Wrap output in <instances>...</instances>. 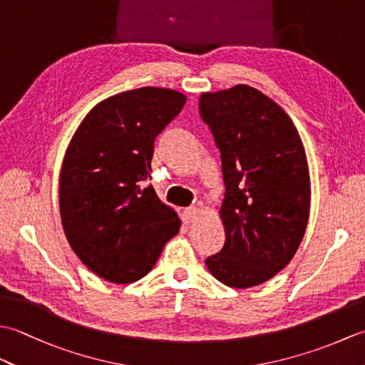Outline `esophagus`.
<instances>
[{
	"label": "esophagus",
	"instance_id": "obj_1",
	"mask_svg": "<svg viewBox=\"0 0 365 365\" xmlns=\"http://www.w3.org/2000/svg\"><path fill=\"white\" fill-rule=\"evenodd\" d=\"M182 218L187 224L195 222L199 218V208L197 207H190V208H185L183 213H182Z\"/></svg>",
	"mask_w": 365,
	"mask_h": 365
}]
</instances>
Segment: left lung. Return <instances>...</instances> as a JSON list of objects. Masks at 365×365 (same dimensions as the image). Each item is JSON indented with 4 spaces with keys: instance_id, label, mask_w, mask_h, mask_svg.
Listing matches in <instances>:
<instances>
[{
    "instance_id": "8db88e82",
    "label": "left lung",
    "mask_w": 365,
    "mask_h": 365,
    "mask_svg": "<svg viewBox=\"0 0 365 365\" xmlns=\"http://www.w3.org/2000/svg\"><path fill=\"white\" fill-rule=\"evenodd\" d=\"M200 115L221 150L226 242L205 260L220 282L250 289L289 265L311 212V175L299 133L274 100L247 84L204 92Z\"/></svg>"
}]
</instances>
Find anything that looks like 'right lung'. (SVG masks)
<instances>
[{
	"mask_svg": "<svg viewBox=\"0 0 365 365\" xmlns=\"http://www.w3.org/2000/svg\"><path fill=\"white\" fill-rule=\"evenodd\" d=\"M187 96L139 88L97 103L73 133L59 174V213L73 252L114 284L145 276L180 230V218L143 187L153 141Z\"/></svg>",
	"mask_w": 365,
	"mask_h": 365,
	"instance_id": "add662e5",
	"label": "right lung"
}]
</instances>
